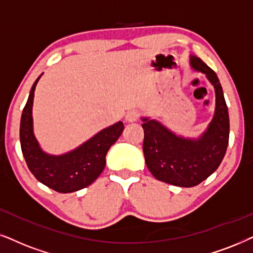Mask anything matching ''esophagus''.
I'll use <instances>...</instances> for the list:
<instances>
[{
	"label": "esophagus",
	"mask_w": 253,
	"mask_h": 253,
	"mask_svg": "<svg viewBox=\"0 0 253 253\" xmlns=\"http://www.w3.org/2000/svg\"><path fill=\"white\" fill-rule=\"evenodd\" d=\"M137 119H139V113H137L136 111H129L128 113L126 114V117H125V120H126L127 123H135Z\"/></svg>",
	"instance_id": "1"
}]
</instances>
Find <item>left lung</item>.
Returning a JSON list of instances; mask_svg holds the SVG:
<instances>
[{
  "label": "left lung",
  "mask_w": 253,
  "mask_h": 253,
  "mask_svg": "<svg viewBox=\"0 0 253 253\" xmlns=\"http://www.w3.org/2000/svg\"><path fill=\"white\" fill-rule=\"evenodd\" d=\"M190 65L215 87V114L206 132L198 139H187L159 121L142 118L143 154L149 171L159 181L185 188L200 184L219 167L230 132L228 106L217 75L198 57H190Z\"/></svg>",
  "instance_id": "left-lung-1"
}]
</instances>
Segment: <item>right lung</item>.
Instances as JSON below:
<instances>
[{
	"mask_svg": "<svg viewBox=\"0 0 253 253\" xmlns=\"http://www.w3.org/2000/svg\"><path fill=\"white\" fill-rule=\"evenodd\" d=\"M30 89L23 108L20 126L21 148L28 168L41 183L58 193H73L87 187L97 180L106 165V154L111 146L119 139L124 124L112 125L78 148L63 155H50L38 145L33 129L34 93L38 79Z\"/></svg>",
	"mask_w": 253,
	"mask_h": 253,
	"instance_id": "1",
	"label": "right lung"
}]
</instances>
